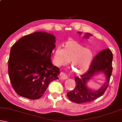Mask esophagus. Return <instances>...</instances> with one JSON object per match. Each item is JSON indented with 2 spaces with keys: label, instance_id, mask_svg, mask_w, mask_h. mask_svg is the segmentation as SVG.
Instances as JSON below:
<instances>
[{
  "label": "esophagus",
  "instance_id": "esophagus-1",
  "mask_svg": "<svg viewBox=\"0 0 122 122\" xmlns=\"http://www.w3.org/2000/svg\"><path fill=\"white\" fill-rule=\"evenodd\" d=\"M60 77L61 78L62 80H65V79H67V75L65 73H60Z\"/></svg>",
  "mask_w": 122,
  "mask_h": 122
}]
</instances>
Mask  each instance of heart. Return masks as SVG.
<instances>
[{
  "label": "heart",
  "mask_w": 122,
  "mask_h": 122,
  "mask_svg": "<svg viewBox=\"0 0 122 122\" xmlns=\"http://www.w3.org/2000/svg\"><path fill=\"white\" fill-rule=\"evenodd\" d=\"M64 48L57 47L54 52L55 65L60 67L71 61L73 71L77 75H81L87 71L93 59V54L77 41L71 40L63 45Z\"/></svg>",
  "instance_id": "1"
}]
</instances>
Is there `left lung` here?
<instances>
[{"label": "left lung", "mask_w": 122, "mask_h": 122, "mask_svg": "<svg viewBox=\"0 0 122 122\" xmlns=\"http://www.w3.org/2000/svg\"><path fill=\"white\" fill-rule=\"evenodd\" d=\"M78 33L81 34L80 32ZM90 36V34L87 33L84 37L88 39ZM112 53L110 49H103L98 53L94 57L88 71L80 77H74L76 82L75 88L67 94L69 100L76 103H83L91 102L103 95L108 88L110 81L112 71ZM101 72L105 73L107 81L97 91L88 88L86 86V82L92 76Z\"/></svg>", "instance_id": "obj_1"}]
</instances>
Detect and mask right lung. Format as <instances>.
<instances>
[{"instance_id": "obj_1", "label": "right lung", "mask_w": 122, "mask_h": 122, "mask_svg": "<svg viewBox=\"0 0 122 122\" xmlns=\"http://www.w3.org/2000/svg\"><path fill=\"white\" fill-rule=\"evenodd\" d=\"M55 37L36 32L24 36L12 46L8 61L12 86L19 96L30 100L40 98L50 82L59 79V68L51 57Z\"/></svg>"}]
</instances>
